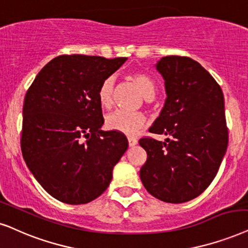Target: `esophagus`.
Segmentation results:
<instances>
[{"mask_svg": "<svg viewBox=\"0 0 248 248\" xmlns=\"http://www.w3.org/2000/svg\"><path fill=\"white\" fill-rule=\"evenodd\" d=\"M127 140H128V146L130 147H134L138 143V140L134 139V138H128Z\"/></svg>", "mask_w": 248, "mask_h": 248, "instance_id": "34e87169", "label": "esophagus"}]
</instances>
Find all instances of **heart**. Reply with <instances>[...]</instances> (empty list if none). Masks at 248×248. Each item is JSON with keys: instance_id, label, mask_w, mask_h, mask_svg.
<instances>
[{"instance_id": "1", "label": "heart", "mask_w": 248, "mask_h": 248, "mask_svg": "<svg viewBox=\"0 0 248 248\" xmlns=\"http://www.w3.org/2000/svg\"><path fill=\"white\" fill-rule=\"evenodd\" d=\"M140 92L144 98L150 100L156 94V84L149 76L142 73H136L131 76ZM115 78L112 76L107 77L100 84L98 91V99L101 107L109 108L112 105V94H114ZM147 118L141 112H127L117 110L107 115L106 117V126L109 130L121 132L126 136H136L140 130L146 126Z\"/></svg>"}]
</instances>
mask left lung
I'll return each instance as SVG.
<instances>
[{
    "label": "left lung",
    "instance_id": "1",
    "mask_svg": "<svg viewBox=\"0 0 248 248\" xmlns=\"http://www.w3.org/2000/svg\"><path fill=\"white\" fill-rule=\"evenodd\" d=\"M156 69L167 98L149 132L167 138L140 139L147 152L140 179L154 197L180 204L201 195L222 163L228 147L224 98L211 74L191 58L163 57Z\"/></svg>",
    "mask_w": 248,
    "mask_h": 248
}]
</instances>
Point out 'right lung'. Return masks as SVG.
Here are the masks:
<instances>
[{
  "label": "right lung",
  "mask_w": 248,
  "mask_h": 248,
  "mask_svg": "<svg viewBox=\"0 0 248 248\" xmlns=\"http://www.w3.org/2000/svg\"><path fill=\"white\" fill-rule=\"evenodd\" d=\"M127 58L59 56L28 89L22 108L21 153L44 190L70 205L98 198L126 152V137L102 131L100 84Z\"/></svg>",
  "instance_id": "obj_1"
}]
</instances>
